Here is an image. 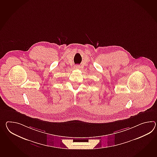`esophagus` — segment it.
I'll return each mask as SVG.
<instances>
[{"instance_id": "34e87169", "label": "esophagus", "mask_w": 157, "mask_h": 157, "mask_svg": "<svg viewBox=\"0 0 157 157\" xmlns=\"http://www.w3.org/2000/svg\"><path fill=\"white\" fill-rule=\"evenodd\" d=\"M74 68L75 69H79L80 68V66L79 65H75V66H74Z\"/></svg>"}]
</instances>
